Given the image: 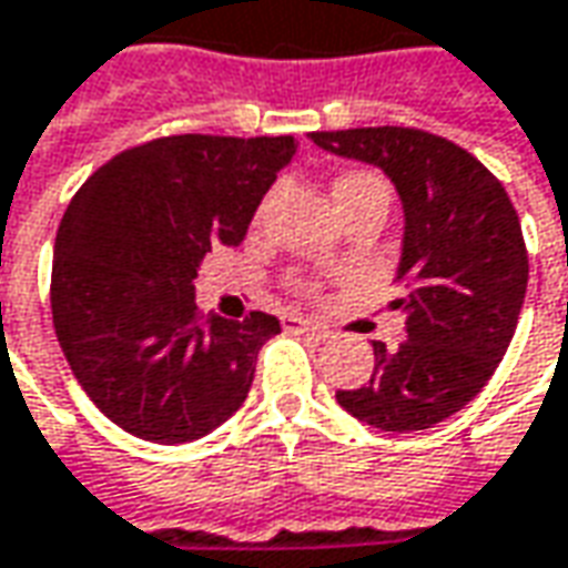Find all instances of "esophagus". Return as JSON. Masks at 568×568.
Here are the masks:
<instances>
[{
    "instance_id": "esophagus-1",
    "label": "esophagus",
    "mask_w": 568,
    "mask_h": 568,
    "mask_svg": "<svg viewBox=\"0 0 568 568\" xmlns=\"http://www.w3.org/2000/svg\"><path fill=\"white\" fill-rule=\"evenodd\" d=\"M283 326L288 333H311V336H326L329 329L317 321H307L302 314H285L283 317Z\"/></svg>"
}]
</instances>
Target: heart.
I'll use <instances>...</instances> for the list:
<instances>
[{"label":"heart","mask_w":568,"mask_h":568,"mask_svg":"<svg viewBox=\"0 0 568 568\" xmlns=\"http://www.w3.org/2000/svg\"><path fill=\"white\" fill-rule=\"evenodd\" d=\"M364 191H386L389 194V187L383 182L377 172H367V169H348L343 172L336 182H333V197H336V204H345L348 197H358Z\"/></svg>","instance_id":"obj_1"}]
</instances>
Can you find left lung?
<instances>
[{
	"label": "left lung",
	"instance_id": "8db88e82",
	"mask_svg": "<svg viewBox=\"0 0 568 568\" xmlns=\"http://www.w3.org/2000/svg\"><path fill=\"white\" fill-rule=\"evenodd\" d=\"M336 156L381 166L405 213L396 283L405 339L374 343V374L339 389L348 415L381 430H424L475 399L516 333L528 285L518 213L468 150L420 128L314 131Z\"/></svg>",
	"mask_w": 568,
	"mask_h": 568
}]
</instances>
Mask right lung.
<instances>
[{"label": "right lung", "instance_id": "right-lung-1", "mask_svg": "<svg viewBox=\"0 0 568 568\" xmlns=\"http://www.w3.org/2000/svg\"><path fill=\"white\" fill-rule=\"evenodd\" d=\"M295 138L172 134L122 150L71 197L52 251V326L90 402L150 443L232 418L280 321L204 317L197 266L235 247Z\"/></svg>", "mask_w": 568, "mask_h": 568}]
</instances>
